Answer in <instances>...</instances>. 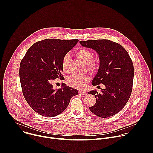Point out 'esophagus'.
Instances as JSON below:
<instances>
[{
  "mask_svg": "<svg viewBox=\"0 0 153 153\" xmlns=\"http://www.w3.org/2000/svg\"><path fill=\"white\" fill-rule=\"evenodd\" d=\"M79 94L82 95V96H84V95L87 94V93H86V91H79Z\"/></svg>",
  "mask_w": 153,
  "mask_h": 153,
  "instance_id": "1",
  "label": "esophagus"
}]
</instances>
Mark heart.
I'll return each mask as SVG.
<instances>
[{
	"mask_svg": "<svg viewBox=\"0 0 153 153\" xmlns=\"http://www.w3.org/2000/svg\"><path fill=\"white\" fill-rule=\"evenodd\" d=\"M76 56L85 64L88 65V68L92 72H96L99 68V64L93 62L94 56L93 53L88 50L81 48L76 52ZM70 56L68 54L65 55L62 61V67L64 72H67L69 70V63ZM90 80L88 75L74 74L69 77L67 79V83L69 85L76 88H82Z\"/></svg>",
	"mask_w": 153,
	"mask_h": 153,
	"instance_id": "1",
	"label": "heart"
}]
</instances>
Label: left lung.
Masks as SVG:
<instances>
[{"label":"left lung","mask_w":153,"mask_h":153,"mask_svg":"<svg viewBox=\"0 0 153 153\" xmlns=\"http://www.w3.org/2000/svg\"><path fill=\"white\" fill-rule=\"evenodd\" d=\"M79 43L99 54V68L91 83L93 86L102 83L105 86L100 93L96 90L88 92L96 98L95 105L90 110L100 117L113 116L123 108L131 94L134 74L133 62L122 45L110 40Z\"/></svg>","instance_id":"1"}]
</instances>
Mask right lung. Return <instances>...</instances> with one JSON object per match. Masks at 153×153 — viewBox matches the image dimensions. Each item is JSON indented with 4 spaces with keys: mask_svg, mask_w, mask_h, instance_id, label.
<instances>
[{
    "mask_svg": "<svg viewBox=\"0 0 153 153\" xmlns=\"http://www.w3.org/2000/svg\"><path fill=\"white\" fill-rule=\"evenodd\" d=\"M78 39H48L37 42L22 60L19 77L24 96L30 107L42 116L52 117L61 114L78 91L64 85L53 88L52 79L63 78L62 61L78 42Z\"/></svg>",
    "mask_w": 153,
    "mask_h": 153,
    "instance_id": "1",
    "label": "right lung"
}]
</instances>
